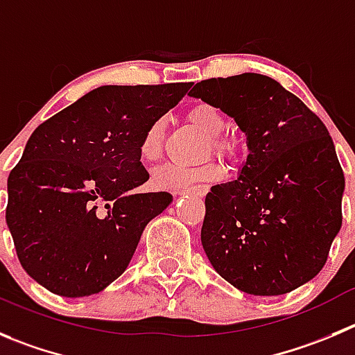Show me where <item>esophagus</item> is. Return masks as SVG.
<instances>
[{
	"mask_svg": "<svg viewBox=\"0 0 355 355\" xmlns=\"http://www.w3.org/2000/svg\"><path fill=\"white\" fill-rule=\"evenodd\" d=\"M209 191V187H195V188H183V190H178V195H195V197H204Z\"/></svg>",
	"mask_w": 355,
	"mask_h": 355,
	"instance_id": "34e87169",
	"label": "esophagus"
}]
</instances>
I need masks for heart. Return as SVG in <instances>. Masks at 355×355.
I'll list each match as a JSON object with an SVG mask.
<instances>
[{
  "mask_svg": "<svg viewBox=\"0 0 355 355\" xmlns=\"http://www.w3.org/2000/svg\"><path fill=\"white\" fill-rule=\"evenodd\" d=\"M188 118L198 129L211 137V146L219 155H232L235 144L230 139L219 137L225 130L226 118L219 107L209 103H198L188 111ZM165 120L157 118L148 125L139 143V155L144 160H157L162 153V141H164ZM223 178V167L216 162H207L197 167H184L178 164H165L151 172V181L160 190H183L191 188L193 184L207 183V181H218Z\"/></svg>",
  "mask_w": 355,
  "mask_h": 355,
  "instance_id": "heart-1",
  "label": "heart"
}]
</instances>
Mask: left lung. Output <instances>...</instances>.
I'll return each mask as SVG.
<instances>
[{"mask_svg": "<svg viewBox=\"0 0 355 355\" xmlns=\"http://www.w3.org/2000/svg\"><path fill=\"white\" fill-rule=\"evenodd\" d=\"M234 118L249 155L205 197L202 245L241 291L286 295L312 281L342 228L345 178L326 125L270 76L198 82L188 94Z\"/></svg>", "mask_w": 355, "mask_h": 355, "instance_id": "obj_1", "label": "left lung"}]
</instances>
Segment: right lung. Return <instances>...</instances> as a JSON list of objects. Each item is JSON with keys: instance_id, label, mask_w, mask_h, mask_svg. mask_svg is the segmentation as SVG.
Masks as SVG:
<instances>
[{"instance_id": "add662e5", "label": "right lung", "mask_w": 355, "mask_h": 355, "mask_svg": "<svg viewBox=\"0 0 355 355\" xmlns=\"http://www.w3.org/2000/svg\"><path fill=\"white\" fill-rule=\"evenodd\" d=\"M190 87H99L31 134L8 175L6 225L38 284L80 298L125 272L148 223L172 202L167 191H134L150 178L141 137Z\"/></svg>"}]
</instances>
